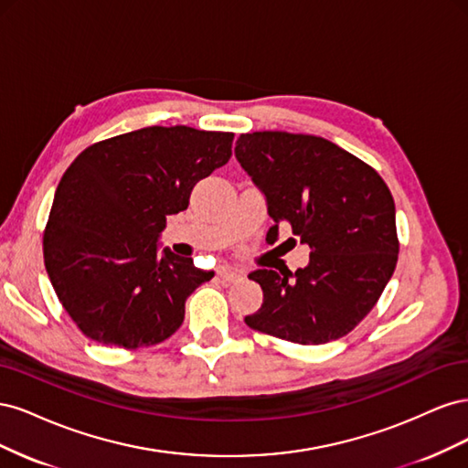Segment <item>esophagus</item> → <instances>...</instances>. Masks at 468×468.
I'll list each match as a JSON object with an SVG mask.
<instances>
[{
    "mask_svg": "<svg viewBox=\"0 0 468 468\" xmlns=\"http://www.w3.org/2000/svg\"><path fill=\"white\" fill-rule=\"evenodd\" d=\"M218 279H220V282H224V285H232V282H238L239 279H242V273L234 271V269H222V271L218 273Z\"/></svg>",
    "mask_w": 468,
    "mask_h": 468,
    "instance_id": "1",
    "label": "esophagus"
}]
</instances>
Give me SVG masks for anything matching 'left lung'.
<instances>
[{
	"label": "left lung",
	"instance_id": "1",
	"mask_svg": "<svg viewBox=\"0 0 468 468\" xmlns=\"http://www.w3.org/2000/svg\"><path fill=\"white\" fill-rule=\"evenodd\" d=\"M234 152L267 199L275 222L269 242L277 239L279 226H289L310 248L308 265L294 273H250L263 291V304L246 324L301 346L344 337L371 313L399 261L387 183L369 164L313 134H239Z\"/></svg>",
	"mask_w": 468,
	"mask_h": 468
}]
</instances>
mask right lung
<instances>
[{"label": "right lung", "instance_id": "obj_1", "mask_svg": "<svg viewBox=\"0 0 468 468\" xmlns=\"http://www.w3.org/2000/svg\"><path fill=\"white\" fill-rule=\"evenodd\" d=\"M234 133L146 126L83 150L64 172L42 236L56 296L81 334L136 349L179 330L187 296L215 277L169 250L165 217L232 155Z\"/></svg>", "mask_w": 468, "mask_h": 468}]
</instances>
